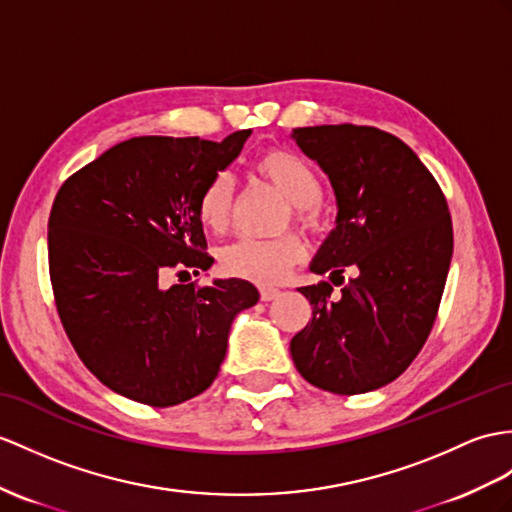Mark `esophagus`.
<instances>
[{
    "instance_id": "obj_1",
    "label": "esophagus",
    "mask_w": 512,
    "mask_h": 512,
    "mask_svg": "<svg viewBox=\"0 0 512 512\" xmlns=\"http://www.w3.org/2000/svg\"><path fill=\"white\" fill-rule=\"evenodd\" d=\"M280 295H282V291L271 289V286H263V289H260V299H263V302H271V299H278Z\"/></svg>"
}]
</instances>
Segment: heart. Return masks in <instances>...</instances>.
I'll return each instance as SVG.
<instances>
[{"mask_svg":"<svg viewBox=\"0 0 512 512\" xmlns=\"http://www.w3.org/2000/svg\"><path fill=\"white\" fill-rule=\"evenodd\" d=\"M252 169L291 204V217L299 228L313 234L323 230V210L319 204L323 184L317 171L302 156L282 147H267L252 158ZM232 208L234 180L230 173H215L197 197L199 223L210 232L223 234L230 226ZM302 254V241L295 234H282L276 239L245 236L221 249L219 265L234 278L273 284L284 278V273L302 258Z\"/></svg>","mask_w":512,"mask_h":512,"instance_id":"1","label":"heart"}]
</instances>
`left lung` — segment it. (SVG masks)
I'll list each match as a JSON object with an SVG mask.
<instances>
[{"instance_id": "8db88e82", "label": "left lung", "mask_w": 512, "mask_h": 512, "mask_svg": "<svg viewBox=\"0 0 512 512\" xmlns=\"http://www.w3.org/2000/svg\"><path fill=\"white\" fill-rule=\"evenodd\" d=\"M293 139L328 173L339 204L310 269L342 286L339 298L330 282L299 289L313 319L291 339L293 363L328 393L380 389L417 358L439 313L454 249L447 199L413 149L384 130L339 123L295 128Z\"/></svg>"}]
</instances>
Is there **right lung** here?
Returning a JSON list of instances; mask_svg holds the SVG:
<instances>
[{"mask_svg": "<svg viewBox=\"0 0 512 512\" xmlns=\"http://www.w3.org/2000/svg\"><path fill=\"white\" fill-rule=\"evenodd\" d=\"M252 130L221 143L134 136L62 182L47 223L54 302L73 350L128 400L169 408L204 393L226 358L232 319L258 302L252 282L162 286L206 271L197 197Z\"/></svg>", "mask_w": 512, "mask_h": 512, "instance_id": "add662e5", "label": "right lung"}]
</instances>
